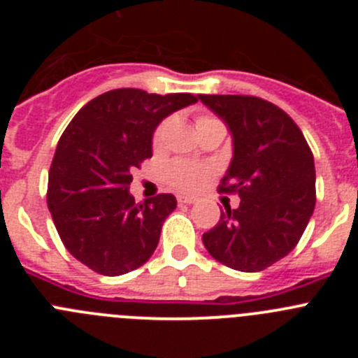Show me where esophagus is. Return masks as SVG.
Wrapping results in <instances>:
<instances>
[{
  "instance_id": "obj_1",
  "label": "esophagus",
  "mask_w": 358,
  "mask_h": 358,
  "mask_svg": "<svg viewBox=\"0 0 358 358\" xmlns=\"http://www.w3.org/2000/svg\"><path fill=\"white\" fill-rule=\"evenodd\" d=\"M177 202L179 204H194L195 197H192V195H177Z\"/></svg>"
}]
</instances>
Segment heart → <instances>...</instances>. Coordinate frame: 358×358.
<instances>
[{
	"label": "heart",
	"instance_id": "obj_1",
	"mask_svg": "<svg viewBox=\"0 0 358 358\" xmlns=\"http://www.w3.org/2000/svg\"><path fill=\"white\" fill-rule=\"evenodd\" d=\"M218 120L211 118V116H201L197 120V129L210 125V123H217ZM169 120H164L159 127L156 129L154 134V143L159 145L164 138V132L169 129ZM211 176V169L206 164H197V163H188V161H173L164 169V179L169 181L176 189L181 192H195L201 188L204 182L208 181V177Z\"/></svg>",
	"mask_w": 358,
	"mask_h": 358
}]
</instances>
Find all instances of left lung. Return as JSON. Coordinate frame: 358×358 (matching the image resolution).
Wrapping results in <instances>:
<instances>
[{
	"mask_svg": "<svg viewBox=\"0 0 358 358\" xmlns=\"http://www.w3.org/2000/svg\"><path fill=\"white\" fill-rule=\"evenodd\" d=\"M231 132L233 157L220 192H236L240 206L226 208L202 235L215 260L258 273L285 258L315 208L314 156L285 110L256 96L199 94Z\"/></svg>",
	"mask_w": 358,
	"mask_h": 358,
	"instance_id": "left-lung-1",
	"label": "left lung"
}]
</instances>
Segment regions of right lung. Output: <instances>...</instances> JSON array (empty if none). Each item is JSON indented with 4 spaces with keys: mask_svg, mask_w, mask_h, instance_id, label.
Wrapping results in <instances>:
<instances>
[{
    "mask_svg": "<svg viewBox=\"0 0 358 358\" xmlns=\"http://www.w3.org/2000/svg\"><path fill=\"white\" fill-rule=\"evenodd\" d=\"M197 100L113 90L85 103L62 132L50 166L48 210L64 248L94 273L122 276L156 251L177 201L159 194L136 204L132 170L152 157L157 125Z\"/></svg>",
    "mask_w": 358,
    "mask_h": 358,
    "instance_id": "obj_1",
    "label": "right lung"
}]
</instances>
